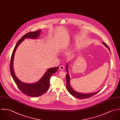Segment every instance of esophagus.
Segmentation results:
<instances>
[{
    "instance_id": "34e87169",
    "label": "esophagus",
    "mask_w": 120,
    "mask_h": 120,
    "mask_svg": "<svg viewBox=\"0 0 120 120\" xmlns=\"http://www.w3.org/2000/svg\"><path fill=\"white\" fill-rule=\"evenodd\" d=\"M59 69L62 70V71H64V69H65V67L64 66V65H61L59 67Z\"/></svg>"
}]
</instances>
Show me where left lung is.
Masks as SVG:
<instances>
[{"label": "left lung", "instance_id": "left-lung-1", "mask_svg": "<svg viewBox=\"0 0 120 120\" xmlns=\"http://www.w3.org/2000/svg\"><path fill=\"white\" fill-rule=\"evenodd\" d=\"M102 44L105 46L107 48H108L109 51L110 52V49L109 47V46L106 44V43L103 42ZM69 63H67L66 65V71L67 72V74H66V81H67V83H66V88L69 91V93L72 95L74 96L77 98H79V99H84V98H90L91 96H92L95 95H96V94H97V93H98L101 90H99L94 92V93H88V94H84V93H79V92H77L76 91H75L71 85V83H70V80H71V78H70V75L69 74Z\"/></svg>", "mask_w": 120, "mask_h": 120}]
</instances>
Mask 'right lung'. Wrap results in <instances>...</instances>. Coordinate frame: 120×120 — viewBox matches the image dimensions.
<instances>
[{"label":"right lung","mask_w":120,"mask_h":120,"mask_svg":"<svg viewBox=\"0 0 120 120\" xmlns=\"http://www.w3.org/2000/svg\"><path fill=\"white\" fill-rule=\"evenodd\" d=\"M41 32V30H38L36 31L29 32L23 36L18 42L13 49L10 62L11 73L18 87L26 95L34 97L41 96L47 91L49 86L50 77L54 73L57 71L59 67L49 68L43 76L38 82L34 83H29L22 82L17 77L13 69V62L15 53L19 45L25 39H36L38 38Z\"/></svg>","instance_id":"1"}]
</instances>
